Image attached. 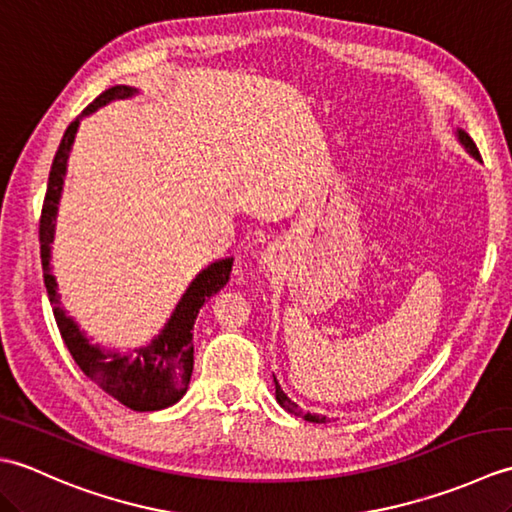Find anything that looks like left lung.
<instances>
[{
	"label": "left lung",
	"mask_w": 512,
	"mask_h": 512,
	"mask_svg": "<svg viewBox=\"0 0 512 512\" xmlns=\"http://www.w3.org/2000/svg\"><path fill=\"white\" fill-rule=\"evenodd\" d=\"M458 136H460V143H462L466 149H469L475 158H480V151H477V145L473 143V138H471L469 134H466V132H462V129L458 132ZM275 394H277V402H279V405L284 407L286 411L295 413V416H301L303 420H308V422H328V418H325V416H312V413H303V411L295 405V402H292V400L284 394V391H281L277 380H275Z\"/></svg>",
	"instance_id": "left-lung-1"
}]
</instances>
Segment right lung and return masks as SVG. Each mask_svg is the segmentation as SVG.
<instances>
[{
	"mask_svg": "<svg viewBox=\"0 0 512 512\" xmlns=\"http://www.w3.org/2000/svg\"><path fill=\"white\" fill-rule=\"evenodd\" d=\"M134 92L136 90L127 88V85H116V88H110L101 96H96L85 107L81 116L92 114L94 110H99V107L114 99H127ZM76 129H79V118L65 129L61 145L57 154H54L39 220L43 284H46L48 299L54 308V321H57L61 339L70 350L74 363L103 391H107L121 405L134 411L165 409L171 407L173 402H178L189 387L193 372V323L198 319V312L204 306V301L211 299L217 290L228 284L233 257L211 264L191 281V286L182 295L176 312L171 314L169 323L165 325V330L147 347L134 350V354H116L101 350L99 345H90L88 336L76 328V323L70 317H65L63 308L59 306L57 281L50 275V244L54 237V217H57L65 165H68Z\"/></svg>",
	"mask_w": 512,
	"mask_h": 512,
	"instance_id": "right-lung-1",
	"label": "right lung"
}]
</instances>
